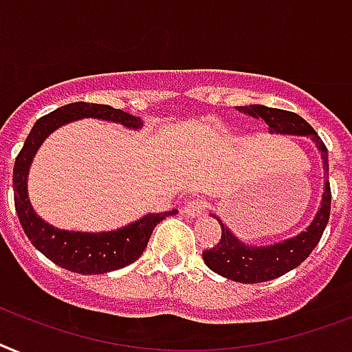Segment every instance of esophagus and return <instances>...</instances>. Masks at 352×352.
I'll return each mask as SVG.
<instances>
[{"mask_svg": "<svg viewBox=\"0 0 352 352\" xmlns=\"http://www.w3.org/2000/svg\"><path fill=\"white\" fill-rule=\"evenodd\" d=\"M206 208H208V202L204 199H193V201H190L182 208V213L186 217H201L204 215Z\"/></svg>", "mask_w": 352, "mask_h": 352, "instance_id": "obj_1", "label": "esophagus"}]
</instances>
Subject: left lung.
Here are the masks:
<instances>
[{"mask_svg":"<svg viewBox=\"0 0 352 352\" xmlns=\"http://www.w3.org/2000/svg\"><path fill=\"white\" fill-rule=\"evenodd\" d=\"M239 111L245 116L264 119L270 126V133H285V135H307L313 139L316 148L322 153L325 173H329V159H327V148L318 133L313 130L309 122L302 119L298 113L278 108H267L262 104H250V107H239ZM331 215V186L325 181L324 195H322V206L318 213L313 219L311 226L300 235L287 239L284 242L273 245H248L241 242L224 222H221L222 236L221 242L215 248H210L202 253L206 265L211 271H215L221 276L242 282V284H258L267 280L278 278L285 275L287 271L295 270L315 250L320 242Z\"/></svg>","mask_w":352,"mask_h":352,"instance_id":"left-lung-1","label":"left lung"}]
</instances>
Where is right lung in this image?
<instances>
[{
	"label": "right lung",
	"mask_w": 352,
	"mask_h": 352,
	"mask_svg": "<svg viewBox=\"0 0 352 352\" xmlns=\"http://www.w3.org/2000/svg\"><path fill=\"white\" fill-rule=\"evenodd\" d=\"M94 117L102 121L119 122L122 126L139 130L142 126L141 117L130 116L126 111L117 110L108 104L94 102H70L65 107L50 111L48 116L37 119L34 128L28 133L27 141L16 157L14 164V204L19 217L21 228L28 241L37 251L50 258L54 264L65 270L81 273V275H102L108 271L126 267L135 262L146 250L148 241L155 226L170 215H175L177 210L164 213H148L139 221L119 228L116 231L104 233H82V231L57 230L41 217H37L32 204L28 201L27 179L37 148L54 130L67 122Z\"/></svg>",
	"instance_id": "right-lung-1"
}]
</instances>
